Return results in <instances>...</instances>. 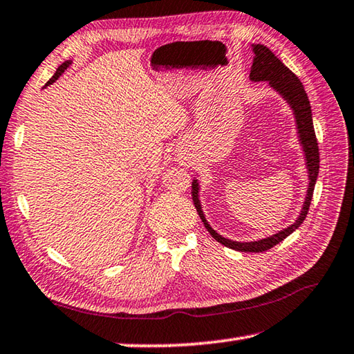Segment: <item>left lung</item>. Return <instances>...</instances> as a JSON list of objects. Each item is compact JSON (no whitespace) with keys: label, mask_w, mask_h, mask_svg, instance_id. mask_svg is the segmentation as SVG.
<instances>
[{"label":"left lung","mask_w":354,"mask_h":354,"mask_svg":"<svg viewBox=\"0 0 354 354\" xmlns=\"http://www.w3.org/2000/svg\"><path fill=\"white\" fill-rule=\"evenodd\" d=\"M251 50L254 53L253 65H251L250 71V80L253 82H261L267 81L268 86H270L274 92H278L281 97L284 98L287 104L290 106L293 112V117H295V124H297V134L299 145H301L303 154H304V162H306L308 169V190L306 196H304L301 211L297 220L293 221L284 230H281L274 234L268 236L266 239H259V241L253 242H236L231 241V239H226L220 236L214 227L209 225V221L205 217V212H203L201 201H200V183L198 179L194 178L192 181V200H194V205L196 207V212H198L200 218L205 223L206 230L209 231L215 241L225 245L227 248L237 250V251H245V253H261V251H267L273 248L274 245L283 242L287 236H290L297 227L303 223L304 218H306L310 200H313L314 187L317 183V176H319V169H320V156H319V145H317L315 139V131H314V123H313V111H310V103L306 92H304V87L301 81L292 73V71L286 67V65L279 61V59L273 55V53L268 50L267 46L261 44H253L251 45Z\"/></svg>","instance_id":"left-lung-1"}]
</instances>
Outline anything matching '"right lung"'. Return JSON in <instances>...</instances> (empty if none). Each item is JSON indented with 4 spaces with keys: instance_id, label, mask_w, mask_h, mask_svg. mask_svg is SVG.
I'll use <instances>...</instances> for the list:
<instances>
[{
    "instance_id": "right-lung-1",
    "label": "right lung",
    "mask_w": 354,
    "mask_h": 354,
    "mask_svg": "<svg viewBox=\"0 0 354 354\" xmlns=\"http://www.w3.org/2000/svg\"><path fill=\"white\" fill-rule=\"evenodd\" d=\"M70 65H71V61H65V62H64L62 65H59V68L56 70V73H55V75H53V77H51V80L46 82V86H50V84H53V82H56V81L59 80V76H61V75L64 73V71H65V70H67V68L70 67ZM46 86H45V87H46Z\"/></svg>"
}]
</instances>
